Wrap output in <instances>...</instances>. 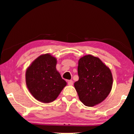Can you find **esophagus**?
I'll list each match as a JSON object with an SVG mask.
<instances>
[{
	"label": "esophagus",
	"mask_w": 134,
	"mask_h": 134,
	"mask_svg": "<svg viewBox=\"0 0 134 134\" xmlns=\"http://www.w3.org/2000/svg\"><path fill=\"white\" fill-rule=\"evenodd\" d=\"M68 84L69 85H73V81L72 80H69L68 81Z\"/></svg>",
	"instance_id": "esophagus-1"
}]
</instances>
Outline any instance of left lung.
I'll list each match as a JSON object with an SVG mask.
<instances>
[{"label":"left lung","instance_id":"obj_1","mask_svg":"<svg viewBox=\"0 0 134 134\" xmlns=\"http://www.w3.org/2000/svg\"><path fill=\"white\" fill-rule=\"evenodd\" d=\"M79 80L74 83L80 101L93 107L103 101L110 93L113 77L110 69L98 57H82L78 62Z\"/></svg>","mask_w":134,"mask_h":134}]
</instances>
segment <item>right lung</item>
<instances>
[{
	"label": "right lung",
	"instance_id": "add662e5",
	"mask_svg": "<svg viewBox=\"0 0 134 134\" xmlns=\"http://www.w3.org/2000/svg\"><path fill=\"white\" fill-rule=\"evenodd\" d=\"M57 59L50 54L41 55L27 68L25 82L36 100L49 103L55 100L66 82L56 69Z\"/></svg>",
	"mask_w": 134,
	"mask_h": 134
}]
</instances>
